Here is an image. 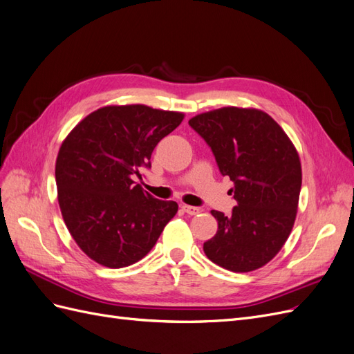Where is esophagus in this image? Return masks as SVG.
I'll return each instance as SVG.
<instances>
[{"instance_id": "34e87169", "label": "esophagus", "mask_w": 354, "mask_h": 354, "mask_svg": "<svg viewBox=\"0 0 354 354\" xmlns=\"http://www.w3.org/2000/svg\"><path fill=\"white\" fill-rule=\"evenodd\" d=\"M181 209H183L189 216H196V214L201 212V208L198 207H192V205H181Z\"/></svg>"}]
</instances>
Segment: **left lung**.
Segmentation results:
<instances>
[{
  "mask_svg": "<svg viewBox=\"0 0 354 354\" xmlns=\"http://www.w3.org/2000/svg\"><path fill=\"white\" fill-rule=\"evenodd\" d=\"M189 125L207 142L221 176L233 181L230 216L203 243L208 259L230 272L260 269L281 251L292 230L301 164L294 145L272 116L257 109L221 108L196 115Z\"/></svg>",
  "mask_w": 354,
  "mask_h": 354,
  "instance_id": "1",
  "label": "left lung"
}]
</instances>
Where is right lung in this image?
Masks as SVG:
<instances>
[{"instance_id":"1","label":"right lung","mask_w":354,"mask_h":354,"mask_svg":"<svg viewBox=\"0 0 354 354\" xmlns=\"http://www.w3.org/2000/svg\"><path fill=\"white\" fill-rule=\"evenodd\" d=\"M183 113L145 104L106 106L73 128L56 160L57 198L75 242L111 269L131 266L153 248L178 209L136 185L155 146Z\"/></svg>"}]
</instances>
